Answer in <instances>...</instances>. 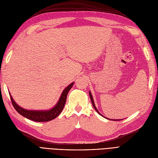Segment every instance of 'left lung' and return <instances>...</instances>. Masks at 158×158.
Here are the masks:
<instances>
[{"instance_id": "1", "label": "left lung", "mask_w": 158, "mask_h": 158, "mask_svg": "<svg viewBox=\"0 0 158 158\" xmlns=\"http://www.w3.org/2000/svg\"><path fill=\"white\" fill-rule=\"evenodd\" d=\"M89 97H90V99H91V101H92V105H93V107H94V109H95V111H96L100 115H102V114L100 113L99 111H98V109L96 108V107H95V103H94V99H93V97H92V94H91V92H89ZM105 118H106V117H105ZM107 119H109V118H107ZM110 120H111V119H110ZM113 121H116V120H113ZM117 121H120V120H117Z\"/></svg>"}]
</instances>
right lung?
Returning <instances> with one entry per match:
<instances>
[{
	"label": "right lung",
	"mask_w": 158,
	"mask_h": 158,
	"mask_svg": "<svg viewBox=\"0 0 158 158\" xmlns=\"http://www.w3.org/2000/svg\"><path fill=\"white\" fill-rule=\"evenodd\" d=\"M73 84L74 82L71 83L63 91L58 103L56 104V106L53 108L49 110H46V111H44H44H35V110H27L23 109L14 102L10 93H9V94H10V99L13 106L19 114H22V116L28 119H30V120L35 122H47L58 117L62 111H63L66 103L68 93L71 88L73 87Z\"/></svg>",
	"instance_id": "obj_1"
}]
</instances>
